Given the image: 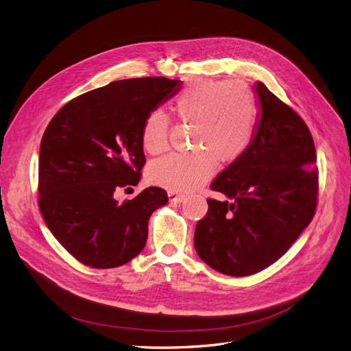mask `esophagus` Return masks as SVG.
<instances>
[{"label": "esophagus", "instance_id": "34e87169", "mask_svg": "<svg viewBox=\"0 0 351 351\" xmlns=\"http://www.w3.org/2000/svg\"><path fill=\"white\" fill-rule=\"evenodd\" d=\"M184 198H185V195H182V194H177V193H169V199L171 201V202H177V204H180V202H182L184 201Z\"/></svg>", "mask_w": 351, "mask_h": 351}]
</instances>
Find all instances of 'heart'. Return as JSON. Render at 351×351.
I'll return each instance as SVG.
<instances>
[{"label": "heart", "instance_id": "heart-1", "mask_svg": "<svg viewBox=\"0 0 351 351\" xmlns=\"http://www.w3.org/2000/svg\"><path fill=\"white\" fill-rule=\"evenodd\" d=\"M174 113L193 125L185 154H171L152 164L149 180L173 193H191L207 182L215 161L234 162L241 158L256 133L259 105L255 92L241 80L197 79L185 85L174 99ZM171 120L160 109L143 121L141 143L150 154L169 147Z\"/></svg>", "mask_w": 351, "mask_h": 351}]
</instances>
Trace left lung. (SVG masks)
Here are the masks:
<instances>
[{"label": "left lung", "mask_w": 351, "mask_h": 351, "mask_svg": "<svg viewBox=\"0 0 351 351\" xmlns=\"http://www.w3.org/2000/svg\"><path fill=\"white\" fill-rule=\"evenodd\" d=\"M259 123L246 153L213 181L230 201L208 198L194 246L213 269L250 276L276 262L316 213V149L303 119L262 82Z\"/></svg>", "instance_id": "left-lung-1"}]
</instances>
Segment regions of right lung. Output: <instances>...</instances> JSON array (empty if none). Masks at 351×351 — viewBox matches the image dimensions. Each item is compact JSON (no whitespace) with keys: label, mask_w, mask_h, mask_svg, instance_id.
Here are the masks:
<instances>
[{"label":"right lung","mask_w":351,"mask_h":351,"mask_svg":"<svg viewBox=\"0 0 351 351\" xmlns=\"http://www.w3.org/2000/svg\"><path fill=\"white\" fill-rule=\"evenodd\" d=\"M180 80L149 76L116 80L59 109L40 140L38 205L49 231L80 263L109 269L146 245L153 211L169 202L158 187L117 202L137 185L146 157V116L177 93Z\"/></svg>","instance_id":"right-lung-1"}]
</instances>
